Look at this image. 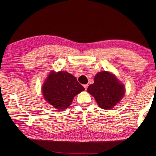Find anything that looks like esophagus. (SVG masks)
Returning <instances> with one entry per match:
<instances>
[{
	"instance_id": "1",
	"label": "esophagus",
	"mask_w": 156,
	"mask_h": 156,
	"mask_svg": "<svg viewBox=\"0 0 156 156\" xmlns=\"http://www.w3.org/2000/svg\"><path fill=\"white\" fill-rule=\"evenodd\" d=\"M83 87H84L85 89V90H87V88H88V84H85V85H83Z\"/></svg>"
}]
</instances>
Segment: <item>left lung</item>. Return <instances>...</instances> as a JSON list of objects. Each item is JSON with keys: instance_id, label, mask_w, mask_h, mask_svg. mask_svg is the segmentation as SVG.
I'll return each mask as SVG.
<instances>
[{"instance_id": "1", "label": "left lung", "mask_w": 156, "mask_h": 156, "mask_svg": "<svg viewBox=\"0 0 156 156\" xmlns=\"http://www.w3.org/2000/svg\"><path fill=\"white\" fill-rule=\"evenodd\" d=\"M99 107L104 109L113 108L125 95V85L115 75L108 71L99 72L95 76L94 83L87 88Z\"/></svg>"}]
</instances>
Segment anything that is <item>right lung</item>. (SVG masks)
I'll return each mask as SVG.
<instances>
[{
  "mask_svg": "<svg viewBox=\"0 0 156 156\" xmlns=\"http://www.w3.org/2000/svg\"><path fill=\"white\" fill-rule=\"evenodd\" d=\"M85 88L76 78L66 71H51L42 86L45 100L56 109L64 110L71 105L73 98Z\"/></svg>",
  "mask_w": 156,
  "mask_h": 156,
  "instance_id": "right-lung-1",
  "label": "right lung"
}]
</instances>
